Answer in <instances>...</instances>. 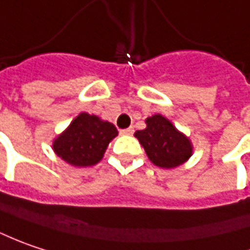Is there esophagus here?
Returning <instances> with one entry per match:
<instances>
[{"instance_id":"1","label":"esophagus","mask_w":250,"mask_h":250,"mask_svg":"<svg viewBox=\"0 0 250 250\" xmlns=\"http://www.w3.org/2000/svg\"><path fill=\"white\" fill-rule=\"evenodd\" d=\"M121 133H122V135H132V133H133V128H126V129H122V131H121Z\"/></svg>"}]
</instances>
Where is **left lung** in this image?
<instances>
[{"label":"left lung","mask_w":250,"mask_h":250,"mask_svg":"<svg viewBox=\"0 0 250 250\" xmlns=\"http://www.w3.org/2000/svg\"><path fill=\"white\" fill-rule=\"evenodd\" d=\"M145 122L146 128L135 132V136L153 165L162 168L177 167L193 155L191 141L177 131L167 118L156 114Z\"/></svg>","instance_id":"left-lung-1"}]
</instances>
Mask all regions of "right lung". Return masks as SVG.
Masks as SVG:
<instances>
[{"label": "right lung", "mask_w": 250, "mask_h": 250, "mask_svg": "<svg viewBox=\"0 0 250 250\" xmlns=\"http://www.w3.org/2000/svg\"><path fill=\"white\" fill-rule=\"evenodd\" d=\"M117 135L118 131L111 122L82 112L53 141V150L71 166L88 167L103 159L108 145Z\"/></svg>", "instance_id": "obj_1"}]
</instances>
